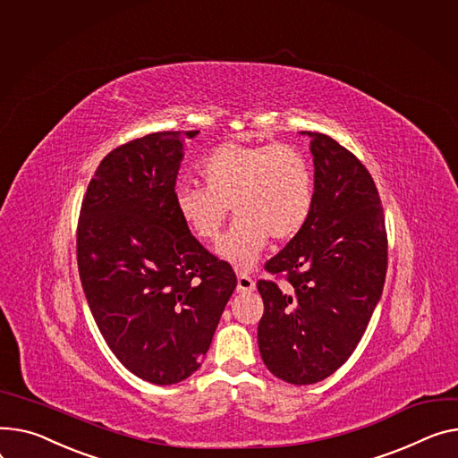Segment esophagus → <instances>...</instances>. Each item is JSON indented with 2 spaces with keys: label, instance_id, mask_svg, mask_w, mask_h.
<instances>
[{
  "label": "esophagus",
  "instance_id": "obj_1",
  "mask_svg": "<svg viewBox=\"0 0 458 458\" xmlns=\"http://www.w3.org/2000/svg\"><path fill=\"white\" fill-rule=\"evenodd\" d=\"M256 289V282L249 276L247 272L237 274V293H250Z\"/></svg>",
  "mask_w": 458,
  "mask_h": 458
}]
</instances>
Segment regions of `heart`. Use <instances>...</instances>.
<instances>
[{
	"instance_id": "b5f03b06",
	"label": "heart",
	"mask_w": 458,
	"mask_h": 458,
	"mask_svg": "<svg viewBox=\"0 0 458 458\" xmlns=\"http://www.w3.org/2000/svg\"><path fill=\"white\" fill-rule=\"evenodd\" d=\"M199 176L204 186L176 188L174 209L191 235L213 241L232 206L237 217L219 241L217 254L239 268L258 261L270 235L291 239L311 216L313 169L293 145L228 141L200 160Z\"/></svg>"
}]
</instances>
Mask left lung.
<instances>
[{"label": "left lung", "mask_w": 458, "mask_h": 458, "mask_svg": "<svg viewBox=\"0 0 458 458\" xmlns=\"http://www.w3.org/2000/svg\"><path fill=\"white\" fill-rule=\"evenodd\" d=\"M300 134L311 138L315 202L306 226L265 265L291 287L258 282V344L274 376L311 385L343 367L370 322L386 276V232L369 169L333 138Z\"/></svg>", "instance_id": "1"}]
</instances>
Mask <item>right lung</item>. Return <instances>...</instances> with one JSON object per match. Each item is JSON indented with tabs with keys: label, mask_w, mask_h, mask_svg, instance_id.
<instances>
[{
	"label": "right lung",
	"mask_w": 458,
	"mask_h": 458,
	"mask_svg": "<svg viewBox=\"0 0 458 458\" xmlns=\"http://www.w3.org/2000/svg\"><path fill=\"white\" fill-rule=\"evenodd\" d=\"M155 132L119 145L89 180L77 263L91 315L134 376L174 385L199 370L237 278L182 225L174 184L184 138Z\"/></svg>",
	"instance_id": "add662e5"
}]
</instances>
